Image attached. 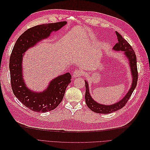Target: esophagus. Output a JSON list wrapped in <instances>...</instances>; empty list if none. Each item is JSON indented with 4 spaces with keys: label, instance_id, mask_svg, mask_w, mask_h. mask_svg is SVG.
I'll return each instance as SVG.
<instances>
[{
    "label": "esophagus",
    "instance_id": "esophagus-1",
    "mask_svg": "<svg viewBox=\"0 0 150 150\" xmlns=\"http://www.w3.org/2000/svg\"><path fill=\"white\" fill-rule=\"evenodd\" d=\"M82 75V72H81L80 70H76L73 72L72 73V76L73 78H78V77H79Z\"/></svg>",
    "mask_w": 150,
    "mask_h": 150
}]
</instances>
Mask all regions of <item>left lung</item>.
Wrapping results in <instances>:
<instances>
[{
    "label": "left lung",
    "instance_id": "obj_1",
    "mask_svg": "<svg viewBox=\"0 0 150 150\" xmlns=\"http://www.w3.org/2000/svg\"><path fill=\"white\" fill-rule=\"evenodd\" d=\"M116 34L117 35V38L118 42L116 43L115 46L113 47L112 49L116 51H124V54L126 58L128 59L129 66L131 68V76L133 78L132 84L129 91L125 95V96L122 98L121 100L117 102L115 104H112L111 105H104L102 104H99L95 101L94 99L91 96L89 90L88 83L86 81H85L86 86V93H85V99L86 103L87 104L88 108L91 110L97 113H101V114H108L112 112L116 111L121 109L122 107L125 106L126 103L128 102V99L132 94L133 92L137 86L138 81V70H137V56H136L135 52L133 49L132 47L130 44L126 41V40L122 37V36L116 32Z\"/></svg>",
    "mask_w": 150,
    "mask_h": 150
}]
</instances>
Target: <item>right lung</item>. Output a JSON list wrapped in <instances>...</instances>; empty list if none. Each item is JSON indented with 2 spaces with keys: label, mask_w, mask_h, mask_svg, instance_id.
I'll use <instances>...</instances> for the list:
<instances>
[{
  "label": "right lung",
  "mask_w": 150,
  "mask_h": 150,
  "mask_svg": "<svg viewBox=\"0 0 150 150\" xmlns=\"http://www.w3.org/2000/svg\"><path fill=\"white\" fill-rule=\"evenodd\" d=\"M66 24L67 22L62 21L33 27L20 35L12 49L9 61L12 91L16 97L32 111L46 112L54 110L62 100L66 88L71 82V75L67 72L59 76L51 81L47 88L42 92H35L27 87L23 78V54Z\"/></svg>",
  "instance_id": "right-lung-1"
}]
</instances>
